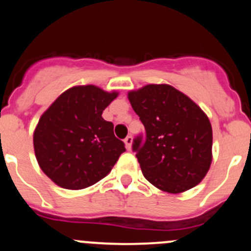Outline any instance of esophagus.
<instances>
[{"mask_svg": "<svg viewBox=\"0 0 251 251\" xmlns=\"http://www.w3.org/2000/svg\"><path fill=\"white\" fill-rule=\"evenodd\" d=\"M124 142H125L126 148L131 149V144H132V136H127V137H126L125 140H124Z\"/></svg>", "mask_w": 251, "mask_h": 251, "instance_id": "1", "label": "esophagus"}]
</instances>
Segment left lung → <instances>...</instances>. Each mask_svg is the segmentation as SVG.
Wrapping results in <instances>:
<instances>
[{
    "instance_id": "1",
    "label": "left lung",
    "mask_w": 251,
    "mask_h": 251,
    "mask_svg": "<svg viewBox=\"0 0 251 251\" xmlns=\"http://www.w3.org/2000/svg\"><path fill=\"white\" fill-rule=\"evenodd\" d=\"M127 97L146 128L132 143L143 176L174 194L201 183L212 160L206 114L170 85H147Z\"/></svg>"
}]
</instances>
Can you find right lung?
Returning <instances> with one entry per match:
<instances>
[{
	"mask_svg": "<svg viewBox=\"0 0 251 251\" xmlns=\"http://www.w3.org/2000/svg\"><path fill=\"white\" fill-rule=\"evenodd\" d=\"M118 97L93 85L63 92L42 114L34 132L37 163L65 189H83L107 176L126 151L102 113Z\"/></svg>",
	"mask_w": 251,
	"mask_h": 251,
	"instance_id": "add662e5",
	"label": "right lung"
}]
</instances>
